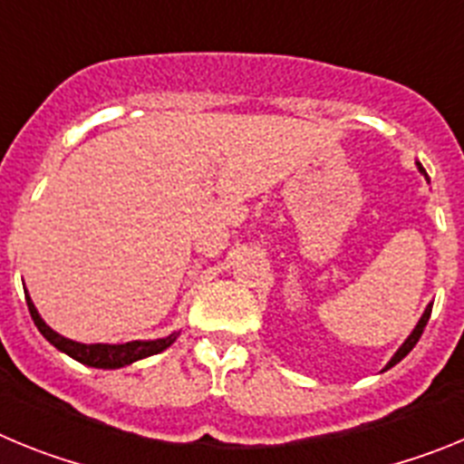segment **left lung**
<instances>
[{"mask_svg":"<svg viewBox=\"0 0 464 464\" xmlns=\"http://www.w3.org/2000/svg\"><path fill=\"white\" fill-rule=\"evenodd\" d=\"M416 167H418V171H420V174H423L425 179H428V171L423 169V165H420V162H418V160H416ZM428 181H430V179H428ZM430 314H432V302H430V304L425 306L423 315H420V318H418V323H416V327H413V330H411V334H409V337L404 339V343H401V346L397 348V351H395V355H392V358L388 360V364H385L383 370H391V367H395V364L400 362L401 358H407V355H409V351H411V348L416 346V343H418V339H420V334H423L425 325H428V321H430Z\"/></svg>","mask_w":464,"mask_h":464,"instance_id":"8db88e82","label":"left lung"}]
</instances>
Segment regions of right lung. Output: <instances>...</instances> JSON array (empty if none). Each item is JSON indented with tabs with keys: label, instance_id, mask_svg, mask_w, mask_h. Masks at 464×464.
Instances as JSON below:
<instances>
[{
	"label": "right lung",
	"instance_id": "1",
	"mask_svg": "<svg viewBox=\"0 0 464 464\" xmlns=\"http://www.w3.org/2000/svg\"><path fill=\"white\" fill-rule=\"evenodd\" d=\"M24 299H27V306H30L32 321L39 327L41 334H44L57 351H63L64 355L73 358L76 362L88 364V367H94V370H121V367H127V364L137 362V360L162 353V351L169 348L171 343L176 342V337H179V332H171L167 337L137 339V342L127 343H81L73 342V339L69 337H63L60 332L53 330V327L41 318L39 311H36L30 293H24Z\"/></svg>",
	"mask_w": 464,
	"mask_h": 464
}]
</instances>
